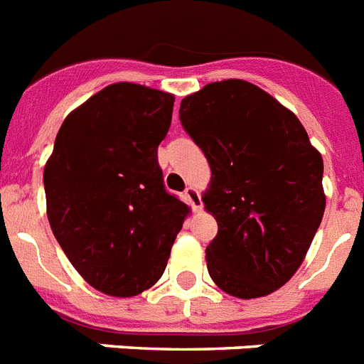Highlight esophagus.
Segmentation results:
<instances>
[{
	"mask_svg": "<svg viewBox=\"0 0 364 364\" xmlns=\"http://www.w3.org/2000/svg\"><path fill=\"white\" fill-rule=\"evenodd\" d=\"M184 199H186V203H188L189 206H191V208L195 210V212H197V210H200L199 191H197V189H195V188H191V186H188V188H186Z\"/></svg>",
	"mask_w": 364,
	"mask_h": 364,
	"instance_id": "obj_1",
	"label": "esophagus"
}]
</instances>
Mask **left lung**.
Here are the masks:
<instances>
[{"label":"left lung","mask_w":364,"mask_h":364,"mask_svg":"<svg viewBox=\"0 0 364 364\" xmlns=\"http://www.w3.org/2000/svg\"><path fill=\"white\" fill-rule=\"evenodd\" d=\"M180 122L212 169L210 277L230 296H268L301 266L322 223V156L292 111L243 80L186 96Z\"/></svg>","instance_id":"1"}]
</instances>
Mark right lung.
<instances>
[{"label": "right lung", "mask_w": 364, "mask_h": 364, "mask_svg": "<svg viewBox=\"0 0 364 364\" xmlns=\"http://www.w3.org/2000/svg\"><path fill=\"white\" fill-rule=\"evenodd\" d=\"M173 102L135 83L102 89L65 119L44 169L53 236L81 277L107 296L156 284L189 212L165 189L158 164Z\"/></svg>", "instance_id": "obj_1"}]
</instances>
